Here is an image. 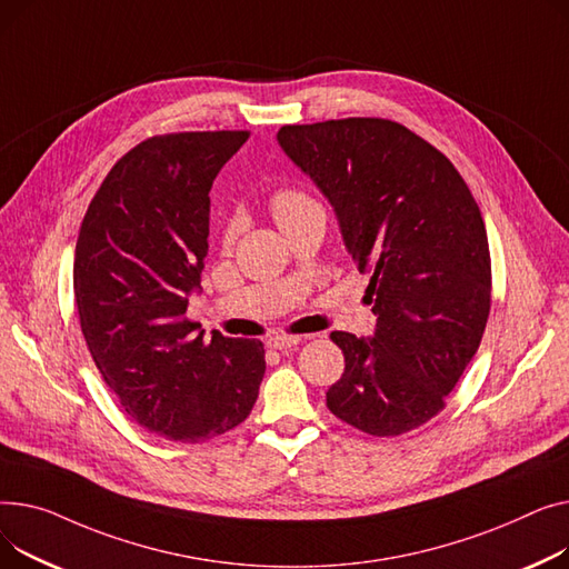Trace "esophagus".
I'll use <instances>...</instances> for the list:
<instances>
[{
    "instance_id": "34e87169",
    "label": "esophagus",
    "mask_w": 569,
    "mask_h": 569,
    "mask_svg": "<svg viewBox=\"0 0 569 569\" xmlns=\"http://www.w3.org/2000/svg\"><path fill=\"white\" fill-rule=\"evenodd\" d=\"M300 340H303V338H298V336H273V338H269V342H266V347L284 351V349L296 347Z\"/></svg>"
}]
</instances>
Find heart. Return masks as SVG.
<instances>
[{
    "mask_svg": "<svg viewBox=\"0 0 569 569\" xmlns=\"http://www.w3.org/2000/svg\"><path fill=\"white\" fill-rule=\"evenodd\" d=\"M271 209H273V216L278 222H284V220H291L300 213H308V211H317L321 209L312 197H308L306 192L300 190H291V188H282L273 194L271 199ZM233 233H237V222H229V227L224 229V237L222 241L229 246L233 241Z\"/></svg>",
    "mask_w": 569,
    "mask_h": 569,
    "instance_id": "heart-1",
    "label": "heart"
}]
</instances>
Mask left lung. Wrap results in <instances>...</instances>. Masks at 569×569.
<instances>
[{
  "label": "left lung",
  "instance_id": "obj_1",
  "mask_svg": "<svg viewBox=\"0 0 569 569\" xmlns=\"http://www.w3.org/2000/svg\"><path fill=\"white\" fill-rule=\"evenodd\" d=\"M278 142L328 197L358 271L375 338L332 330L345 375L326 407L372 437H399L446 407L491 308V257L455 164L407 126L349 117L282 126Z\"/></svg>",
  "mask_w": 569,
  "mask_h": 569
}]
</instances>
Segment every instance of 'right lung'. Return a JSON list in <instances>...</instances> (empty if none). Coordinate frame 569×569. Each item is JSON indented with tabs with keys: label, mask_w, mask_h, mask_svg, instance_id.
<instances>
[{
	"label": "right lung",
	"mask_w": 569,
	"mask_h": 569,
	"mask_svg": "<svg viewBox=\"0 0 569 569\" xmlns=\"http://www.w3.org/2000/svg\"><path fill=\"white\" fill-rule=\"evenodd\" d=\"M248 130L167 132L121 156L84 213L73 291L89 353L123 411L199 443L241 425L259 395V340L197 336L186 317L209 252V190Z\"/></svg>",
	"instance_id": "add662e5"
}]
</instances>
